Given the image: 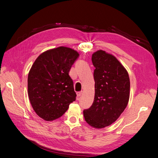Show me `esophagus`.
I'll return each instance as SVG.
<instances>
[{"label": "esophagus", "instance_id": "obj_1", "mask_svg": "<svg viewBox=\"0 0 158 158\" xmlns=\"http://www.w3.org/2000/svg\"><path fill=\"white\" fill-rule=\"evenodd\" d=\"M76 94H77L78 97H80L81 95L82 94V91H81V92H78L77 93H76Z\"/></svg>", "mask_w": 158, "mask_h": 158}]
</instances>
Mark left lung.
<instances>
[{
  "mask_svg": "<svg viewBox=\"0 0 158 158\" xmlns=\"http://www.w3.org/2000/svg\"><path fill=\"white\" fill-rule=\"evenodd\" d=\"M95 68L93 104L84 110L85 121L94 128H103L116 121L127 106L130 79L125 68L115 56L103 50L92 57Z\"/></svg>",
  "mask_w": 158,
  "mask_h": 158,
  "instance_id": "8db88e82",
  "label": "left lung"
}]
</instances>
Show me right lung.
<instances>
[{
  "instance_id": "1",
  "label": "right lung",
  "mask_w": 158,
  "mask_h": 158,
  "mask_svg": "<svg viewBox=\"0 0 158 158\" xmlns=\"http://www.w3.org/2000/svg\"><path fill=\"white\" fill-rule=\"evenodd\" d=\"M78 52L59 47L41 53L28 74L27 92L31 106L45 121H53L76 100L73 81L69 74Z\"/></svg>"
}]
</instances>
